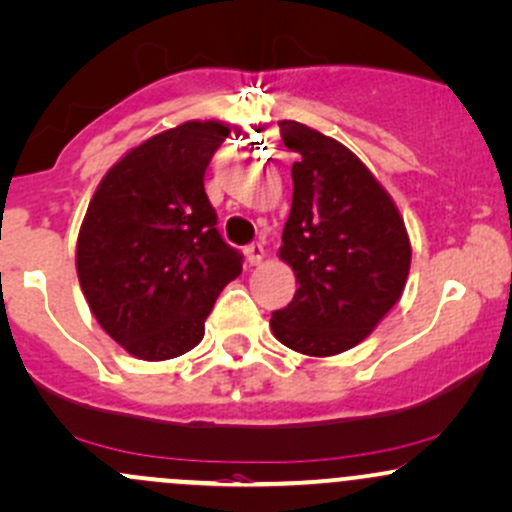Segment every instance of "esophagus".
<instances>
[{"instance_id":"1","label":"esophagus","mask_w":512,"mask_h":512,"mask_svg":"<svg viewBox=\"0 0 512 512\" xmlns=\"http://www.w3.org/2000/svg\"><path fill=\"white\" fill-rule=\"evenodd\" d=\"M245 257H247V265L257 267L262 260H265V245L262 243H252L245 247Z\"/></svg>"}]
</instances>
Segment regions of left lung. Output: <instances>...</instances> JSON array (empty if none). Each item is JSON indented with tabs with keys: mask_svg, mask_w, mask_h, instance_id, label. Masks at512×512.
<instances>
[{
	"mask_svg": "<svg viewBox=\"0 0 512 512\" xmlns=\"http://www.w3.org/2000/svg\"><path fill=\"white\" fill-rule=\"evenodd\" d=\"M294 199L279 260L294 299L272 313L274 338L308 357H333L367 338L396 306L411 272V238L391 194L340 140L279 121Z\"/></svg>",
	"mask_w": 512,
	"mask_h": 512,
	"instance_id": "8db88e82",
	"label": "left lung"
}]
</instances>
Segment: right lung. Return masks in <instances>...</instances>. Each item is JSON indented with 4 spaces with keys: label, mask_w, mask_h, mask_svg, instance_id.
I'll return each mask as SVG.
<instances>
[{
    "label": "right lung",
    "mask_w": 512,
    "mask_h": 512,
    "mask_svg": "<svg viewBox=\"0 0 512 512\" xmlns=\"http://www.w3.org/2000/svg\"><path fill=\"white\" fill-rule=\"evenodd\" d=\"M228 133L223 121L155 133L101 177L84 213L75 250L82 294L136 359L162 362L199 345L218 294L243 272L204 189Z\"/></svg>",
    "instance_id": "1"
}]
</instances>
